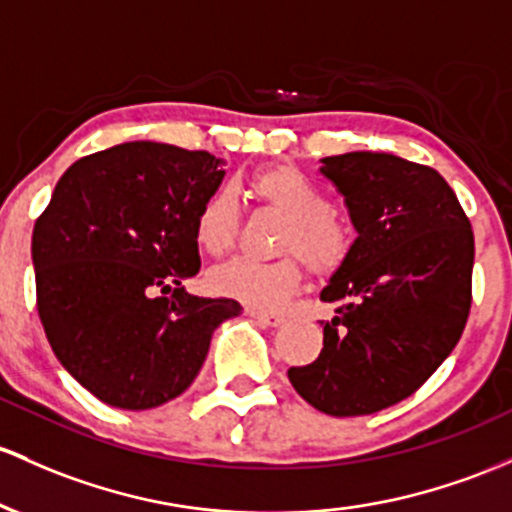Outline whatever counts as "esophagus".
<instances>
[{
    "instance_id": "34e87169",
    "label": "esophagus",
    "mask_w": 512,
    "mask_h": 512,
    "mask_svg": "<svg viewBox=\"0 0 512 512\" xmlns=\"http://www.w3.org/2000/svg\"><path fill=\"white\" fill-rule=\"evenodd\" d=\"M252 318L257 320L260 325H265V328H277V325L284 323V316H279V313H265V311H255V308H250Z\"/></svg>"
}]
</instances>
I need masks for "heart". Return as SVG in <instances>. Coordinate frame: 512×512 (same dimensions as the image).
Returning a JSON list of instances; mask_svg holds the SVG:
<instances>
[{
	"mask_svg": "<svg viewBox=\"0 0 512 512\" xmlns=\"http://www.w3.org/2000/svg\"><path fill=\"white\" fill-rule=\"evenodd\" d=\"M250 192L257 201L284 218L279 233V260L260 262L238 257L211 274L216 294L235 299L255 311H272L299 289L301 260L313 274L328 277L350 257L355 235L345 218L330 209L323 189L294 165H267L252 172ZM238 228L233 194L216 189L196 211L194 238L206 255L230 250Z\"/></svg>",
	"mask_w": 512,
	"mask_h": 512,
	"instance_id": "1",
	"label": "heart"
}]
</instances>
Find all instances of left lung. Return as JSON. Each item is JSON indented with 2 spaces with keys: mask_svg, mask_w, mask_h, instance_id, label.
<instances>
[{
  "mask_svg": "<svg viewBox=\"0 0 512 512\" xmlns=\"http://www.w3.org/2000/svg\"><path fill=\"white\" fill-rule=\"evenodd\" d=\"M357 228L320 301L335 303L318 359L289 381L318 411L369 415L415 393L445 362L471 311L474 230L428 165L389 153L323 157Z\"/></svg>",
  "mask_w": 512,
  "mask_h": 512,
  "instance_id": "obj_1",
  "label": "left lung"
}]
</instances>
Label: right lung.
<instances>
[{
  "instance_id": "obj_1",
  "label": "right lung",
  "mask_w": 512,
  "mask_h": 512,
  "mask_svg": "<svg viewBox=\"0 0 512 512\" xmlns=\"http://www.w3.org/2000/svg\"><path fill=\"white\" fill-rule=\"evenodd\" d=\"M206 150L133 140L80 157L36 218V306L60 364L99 401L128 411L187 391L211 335L243 308L199 299L196 211L221 184Z\"/></svg>"
}]
</instances>
